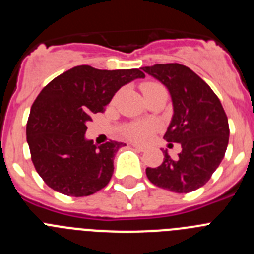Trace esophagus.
<instances>
[{
	"instance_id": "1",
	"label": "esophagus",
	"mask_w": 254,
	"mask_h": 254,
	"mask_svg": "<svg viewBox=\"0 0 254 254\" xmlns=\"http://www.w3.org/2000/svg\"><path fill=\"white\" fill-rule=\"evenodd\" d=\"M132 147H134L136 150H138V151L143 152L146 151V146H142V145H138V143H131Z\"/></svg>"
}]
</instances>
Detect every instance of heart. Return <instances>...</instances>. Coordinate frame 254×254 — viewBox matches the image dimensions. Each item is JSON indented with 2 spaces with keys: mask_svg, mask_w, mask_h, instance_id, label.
<instances>
[{
  "mask_svg": "<svg viewBox=\"0 0 254 254\" xmlns=\"http://www.w3.org/2000/svg\"><path fill=\"white\" fill-rule=\"evenodd\" d=\"M154 86H159V84L154 82H147L142 85L143 94L146 93L149 89ZM158 129V125L151 121H142V122H131L127 123L122 127V134L126 138H129L136 142H146L152 137V134Z\"/></svg>",
  "mask_w": 254,
  "mask_h": 254,
  "instance_id": "obj_1",
  "label": "heart"
}]
</instances>
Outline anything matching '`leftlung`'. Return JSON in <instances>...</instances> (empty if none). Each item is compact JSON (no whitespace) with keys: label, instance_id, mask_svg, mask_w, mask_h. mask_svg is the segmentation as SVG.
<instances>
[{"label":"left lung","instance_id":"8db88e82","mask_svg":"<svg viewBox=\"0 0 254 254\" xmlns=\"http://www.w3.org/2000/svg\"><path fill=\"white\" fill-rule=\"evenodd\" d=\"M142 69L169 90L174 113L164 138L182 146L176 160L164 150L160 167L146 168L147 178L152 185L176 193L198 190L217 169L228 147L229 123L223 105L212 89L187 66L165 64Z\"/></svg>","mask_w":254,"mask_h":254}]
</instances>
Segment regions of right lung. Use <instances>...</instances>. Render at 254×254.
<instances>
[{
	"label": "right lung",
	"mask_w": 254,
	"mask_h": 254,
	"mask_svg": "<svg viewBox=\"0 0 254 254\" xmlns=\"http://www.w3.org/2000/svg\"><path fill=\"white\" fill-rule=\"evenodd\" d=\"M138 68L98 69L76 66L53 78L33 103L26 123L31 161L46 185L60 193H95L113 176V159L126 143L100 146L85 138L93 113L104 112L123 85L143 78Z\"/></svg>",
	"instance_id": "1"
}]
</instances>
